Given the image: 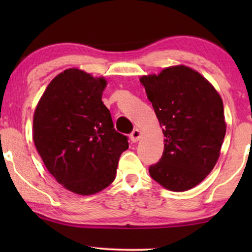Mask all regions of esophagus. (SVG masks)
Masks as SVG:
<instances>
[{"instance_id":"1","label":"esophagus","mask_w":252,"mask_h":252,"mask_svg":"<svg viewBox=\"0 0 252 252\" xmlns=\"http://www.w3.org/2000/svg\"><path fill=\"white\" fill-rule=\"evenodd\" d=\"M129 139L132 142H137L141 139V130L135 128L132 133L129 134Z\"/></svg>"}]
</instances>
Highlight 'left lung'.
<instances>
[{"label":"left lung","instance_id":"1","mask_svg":"<svg viewBox=\"0 0 252 252\" xmlns=\"http://www.w3.org/2000/svg\"><path fill=\"white\" fill-rule=\"evenodd\" d=\"M140 82L164 127L163 156L150 165L151 178L170 190H188L218 160L226 134L222 99L205 78L184 65L143 75Z\"/></svg>","mask_w":252,"mask_h":252}]
</instances>
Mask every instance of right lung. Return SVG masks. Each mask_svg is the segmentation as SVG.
<instances>
[{"instance_id": "obj_1", "label": "right lung", "mask_w": 252, "mask_h": 252, "mask_svg": "<svg viewBox=\"0 0 252 252\" xmlns=\"http://www.w3.org/2000/svg\"><path fill=\"white\" fill-rule=\"evenodd\" d=\"M105 86L103 78L68 68L48 85L34 112L37 153L57 182L79 195L111 185L120 155L128 149L102 102Z\"/></svg>"}]
</instances>
